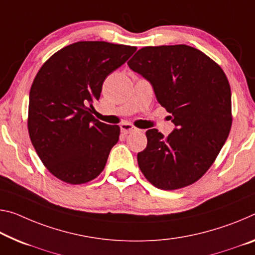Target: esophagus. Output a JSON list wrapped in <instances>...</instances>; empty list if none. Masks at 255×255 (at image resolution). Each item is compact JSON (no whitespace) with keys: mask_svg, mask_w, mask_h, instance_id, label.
<instances>
[{"mask_svg":"<svg viewBox=\"0 0 255 255\" xmlns=\"http://www.w3.org/2000/svg\"><path fill=\"white\" fill-rule=\"evenodd\" d=\"M120 128H121V132L125 135L130 134V132H134L137 130V128L135 126H132V125H130V124H123L120 126Z\"/></svg>","mask_w":255,"mask_h":255,"instance_id":"1","label":"esophagus"}]
</instances>
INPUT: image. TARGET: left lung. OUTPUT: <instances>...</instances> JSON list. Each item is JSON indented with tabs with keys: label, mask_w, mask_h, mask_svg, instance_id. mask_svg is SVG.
Instances as JSON below:
<instances>
[{
	"label": "left lung",
	"mask_w": 255,
	"mask_h": 255,
	"mask_svg": "<svg viewBox=\"0 0 255 255\" xmlns=\"http://www.w3.org/2000/svg\"><path fill=\"white\" fill-rule=\"evenodd\" d=\"M128 66L152 84L176 129L164 137L146 131L137 154L140 171L153 186L173 191L199 180L215 162L232 128V91L217 62L195 47L145 46Z\"/></svg>",
	"instance_id": "8db88e82"
}]
</instances>
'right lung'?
I'll list each match as a JSON object with an SVG mask.
<instances>
[{"instance_id": "right-lung-1", "label": "right lung", "mask_w": 255, "mask_h": 255, "mask_svg": "<svg viewBox=\"0 0 255 255\" xmlns=\"http://www.w3.org/2000/svg\"><path fill=\"white\" fill-rule=\"evenodd\" d=\"M136 46L84 40L48 58L29 93L27 126L43 164L71 185L95 179L118 143L120 127L95 119L91 109L104 79L130 58Z\"/></svg>"}]
</instances>
